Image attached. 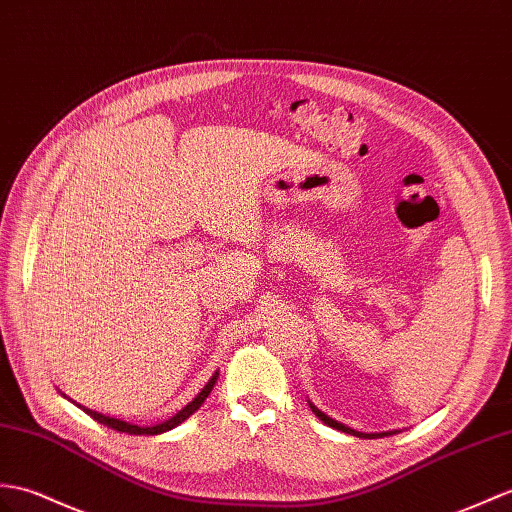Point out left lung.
<instances>
[{
  "label": "left lung",
  "instance_id": "8db88e82",
  "mask_svg": "<svg viewBox=\"0 0 512 512\" xmlns=\"http://www.w3.org/2000/svg\"><path fill=\"white\" fill-rule=\"evenodd\" d=\"M310 403V408H312V412L316 414V417L323 421L325 425H329V427H334V430H340V432H344V434H351V436H358V438H382V436H392V434H397L399 430H388V432H373V434H366V432H358V430H351V427H347L344 423H340V421H336V419H331V417H327L325 412H320L312 401H307Z\"/></svg>",
  "mask_w": 512,
  "mask_h": 512
}]
</instances>
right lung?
Here are the masks:
<instances>
[{"label": "right lung", "instance_id": "right-lung-1", "mask_svg": "<svg viewBox=\"0 0 512 512\" xmlns=\"http://www.w3.org/2000/svg\"><path fill=\"white\" fill-rule=\"evenodd\" d=\"M218 371L213 373L211 377H209V382L202 386V390L198 392V395L187 403V406H183L181 410H178L176 414H172L170 419H165V421H161V423H154V425H135V423H128V421H122V419H115V417H106V414H102V412H95V410H89V408H85V406H80V403H76L78 408H82V412H87L91 419H95L98 423H102V425H106V427H111V430H117V432H126V434H137V436H157V434H163V432H170V430H174L176 425H181L183 421H187L189 417H192V414L202 406V403H205V399L209 397V392L213 390V386H216V382H218ZM65 399H69L67 395H63ZM71 401V399H69Z\"/></svg>", "mask_w": 512, "mask_h": 512}]
</instances>
